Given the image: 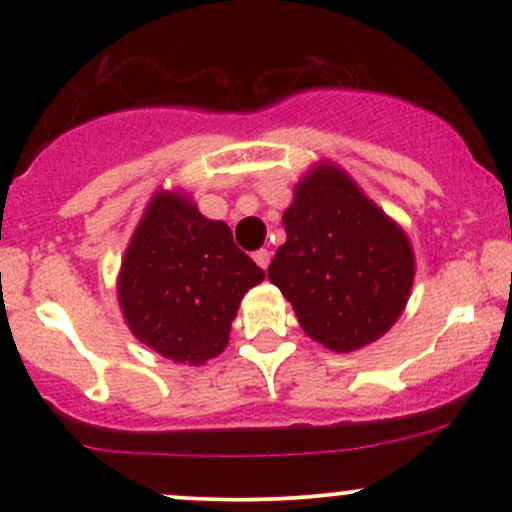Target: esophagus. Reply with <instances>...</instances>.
Instances as JSON below:
<instances>
[{"label": "esophagus", "instance_id": "obj_1", "mask_svg": "<svg viewBox=\"0 0 512 512\" xmlns=\"http://www.w3.org/2000/svg\"><path fill=\"white\" fill-rule=\"evenodd\" d=\"M252 260L260 264L262 269H267L269 267V260H272V252H269V250H257L255 255H252Z\"/></svg>", "mask_w": 512, "mask_h": 512}]
</instances>
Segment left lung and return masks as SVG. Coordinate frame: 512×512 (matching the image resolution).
<instances>
[{
    "label": "left lung",
    "instance_id": "left-lung-1",
    "mask_svg": "<svg viewBox=\"0 0 512 512\" xmlns=\"http://www.w3.org/2000/svg\"><path fill=\"white\" fill-rule=\"evenodd\" d=\"M284 228L267 274L310 339L349 354L395 325L414 284V250L346 170L327 161L308 170Z\"/></svg>",
    "mask_w": 512,
    "mask_h": 512
}]
</instances>
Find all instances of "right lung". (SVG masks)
<instances>
[{"label":"right lung","mask_w":512,"mask_h":512,"mask_svg":"<svg viewBox=\"0 0 512 512\" xmlns=\"http://www.w3.org/2000/svg\"><path fill=\"white\" fill-rule=\"evenodd\" d=\"M262 279L226 223L199 214L182 192L161 190L129 240L117 298L139 342L202 366L226 349L240 301Z\"/></svg>","instance_id":"obj_1"}]
</instances>
